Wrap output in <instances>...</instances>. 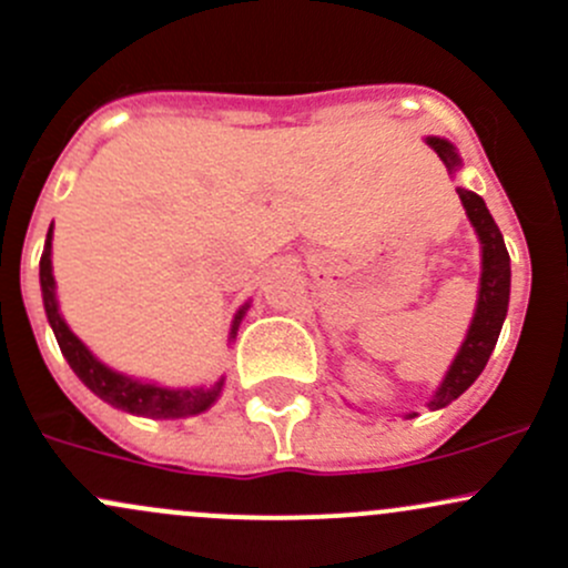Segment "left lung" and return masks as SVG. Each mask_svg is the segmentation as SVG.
Wrapping results in <instances>:
<instances>
[{"mask_svg":"<svg viewBox=\"0 0 568 568\" xmlns=\"http://www.w3.org/2000/svg\"><path fill=\"white\" fill-rule=\"evenodd\" d=\"M429 146L438 152L449 174L459 169V154L446 139H435L429 135ZM459 201H463L465 214H468L470 225L476 229V236L481 242V280H479V300H476V313L470 321V329L465 334L463 345H459L455 362L446 369L444 381H440L438 392L429 399V408L438 410L446 408L452 399L468 389L476 378L481 375L485 364L493 354L495 343H498L500 326H504L506 310H509V288H511V268H509V253H506L504 236H500L498 225H495L493 214L485 206V201L470 190L457 187ZM416 414H408L414 419Z\"/></svg>","mask_w":568,"mask_h":568,"instance_id":"left-lung-1","label":"left lung"}]
</instances>
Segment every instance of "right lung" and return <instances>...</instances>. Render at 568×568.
<instances>
[{"mask_svg": "<svg viewBox=\"0 0 568 568\" xmlns=\"http://www.w3.org/2000/svg\"><path fill=\"white\" fill-rule=\"evenodd\" d=\"M40 288H43L48 324H51L53 334H57V343L59 348H62L64 359H68L73 373L83 381V386H87L89 392L98 394L100 399L113 405V408L128 410V414L135 416H149V419H182V416H193L206 410L209 405H214V399L220 397V392H223L225 378L214 381L209 389H204V386H199V389H165V386L143 384V381H135L130 378V375H122L116 373V369L105 367V364L100 362L73 332H70L62 313H59L57 283H53L51 272V229H48L43 258H40ZM244 310H247V304L236 313L234 326H231V339L236 337L239 321H242Z\"/></svg>", "mask_w": 568, "mask_h": 568, "instance_id": "obj_1", "label": "right lung"}]
</instances>
